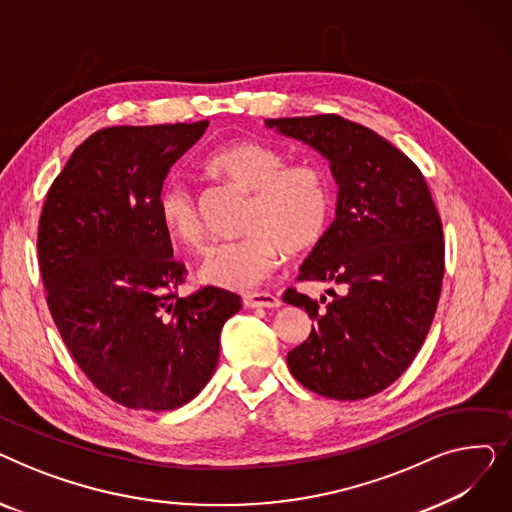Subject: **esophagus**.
I'll use <instances>...</instances> for the list:
<instances>
[{
  "label": "esophagus",
  "mask_w": 512,
  "mask_h": 512,
  "mask_svg": "<svg viewBox=\"0 0 512 512\" xmlns=\"http://www.w3.org/2000/svg\"><path fill=\"white\" fill-rule=\"evenodd\" d=\"M242 303H245L247 309H276L282 301L270 292H247L242 297Z\"/></svg>",
  "instance_id": "obj_1"
}]
</instances>
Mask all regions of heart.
I'll list each match as a JSON object with an SVG mask.
<instances>
[{
  "label": "heart",
  "instance_id": "obj_1",
  "mask_svg": "<svg viewBox=\"0 0 512 512\" xmlns=\"http://www.w3.org/2000/svg\"><path fill=\"white\" fill-rule=\"evenodd\" d=\"M205 168L251 193L247 236L220 242L207 251L199 280L228 290H247L270 276L290 255L315 247L330 220V186L315 164H286V155L253 139L220 145L205 157ZM157 218L164 232L184 247H199L203 228L191 186L168 180L157 193Z\"/></svg>",
  "mask_w": 512,
  "mask_h": 512
}]
</instances>
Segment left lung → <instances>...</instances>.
Segmentation results:
<instances>
[{"mask_svg":"<svg viewBox=\"0 0 512 512\" xmlns=\"http://www.w3.org/2000/svg\"><path fill=\"white\" fill-rule=\"evenodd\" d=\"M267 128L330 161L336 220L301 265L299 280L332 282L321 307L294 288L284 303L315 319L286 355L305 388L359 400L398 380L432 326L444 276L442 222L423 174L390 141L336 114L272 118ZM326 297H321V303Z\"/></svg>","mask_w":512,"mask_h":512,"instance_id":"1","label":"left lung"}]
</instances>
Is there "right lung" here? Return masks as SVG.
I'll return each instance as SVG.
<instances>
[{
  "instance_id": "1",
  "label": "right lung",
  "mask_w": 512,
  "mask_h": 512,
  "mask_svg": "<svg viewBox=\"0 0 512 512\" xmlns=\"http://www.w3.org/2000/svg\"><path fill=\"white\" fill-rule=\"evenodd\" d=\"M209 122L110 126L74 149L53 180L39 222L47 305L87 378L126 409L172 411L211 380L234 292H174L157 193Z\"/></svg>"
}]
</instances>
